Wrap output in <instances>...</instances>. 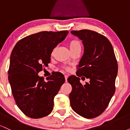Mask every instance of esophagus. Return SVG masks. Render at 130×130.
Instances as JSON below:
<instances>
[{
  "label": "esophagus",
  "instance_id": "34e87169",
  "mask_svg": "<svg viewBox=\"0 0 130 130\" xmlns=\"http://www.w3.org/2000/svg\"><path fill=\"white\" fill-rule=\"evenodd\" d=\"M68 75H65V82H67V78H68Z\"/></svg>",
  "mask_w": 130,
  "mask_h": 130
}]
</instances>
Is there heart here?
Masks as SVG:
<instances>
[{"label": "heart", "mask_w": 130, "mask_h": 130, "mask_svg": "<svg viewBox=\"0 0 130 130\" xmlns=\"http://www.w3.org/2000/svg\"><path fill=\"white\" fill-rule=\"evenodd\" d=\"M68 46L69 47L71 53L77 50H81L82 45L79 41L76 40H72L70 41L68 43Z\"/></svg>", "instance_id": "b5f03b06"}]
</instances>
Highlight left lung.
Wrapping results in <instances>:
<instances>
[{
    "label": "left lung",
    "mask_w": 130,
    "mask_h": 130,
    "mask_svg": "<svg viewBox=\"0 0 130 130\" xmlns=\"http://www.w3.org/2000/svg\"><path fill=\"white\" fill-rule=\"evenodd\" d=\"M71 33L83 41L84 54L77 65V76L72 75L67 79L72 86L70 104L79 116L93 119L106 109L114 94L117 62L112 46L106 37L90 30ZM82 75V79L86 77L89 79L85 85L80 83Z\"/></svg>",
    "instance_id": "left-lung-1"
}]
</instances>
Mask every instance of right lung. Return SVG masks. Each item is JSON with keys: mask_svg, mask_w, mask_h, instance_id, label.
I'll return each instance as SVG.
<instances>
[{"mask_svg": "<svg viewBox=\"0 0 130 130\" xmlns=\"http://www.w3.org/2000/svg\"><path fill=\"white\" fill-rule=\"evenodd\" d=\"M68 30L43 31L22 38L11 52L8 80L18 107L26 116L39 119L51 112L54 98L65 83L63 74L54 73L46 78L38 75L48 66L51 54L63 41Z\"/></svg>", "mask_w": 130, "mask_h": 130, "instance_id": "right-lung-1", "label": "right lung"}]
</instances>
